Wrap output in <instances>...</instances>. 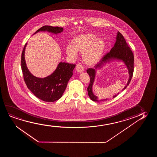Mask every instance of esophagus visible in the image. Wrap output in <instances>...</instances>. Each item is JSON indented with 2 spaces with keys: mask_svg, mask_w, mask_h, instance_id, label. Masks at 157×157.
Segmentation results:
<instances>
[{
  "mask_svg": "<svg viewBox=\"0 0 157 157\" xmlns=\"http://www.w3.org/2000/svg\"><path fill=\"white\" fill-rule=\"evenodd\" d=\"M75 69L78 73H82L84 71V67L81 64H78L75 67Z\"/></svg>",
  "mask_w": 157,
  "mask_h": 157,
  "instance_id": "obj_1",
  "label": "esophagus"
}]
</instances>
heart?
I'll return each instance as SVG.
<instances>
[{
    "mask_svg": "<svg viewBox=\"0 0 157 157\" xmlns=\"http://www.w3.org/2000/svg\"><path fill=\"white\" fill-rule=\"evenodd\" d=\"M72 45L67 46L65 51L68 56L75 57L77 52L82 54L84 62L87 64H94L98 62L103 55L105 43L101 39H97L93 34L87 33L75 37Z\"/></svg>",
    "mask_w": 157,
    "mask_h": 157,
    "instance_id": "1",
    "label": "heart"
}]
</instances>
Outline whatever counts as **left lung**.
<instances>
[{"label": "left lung", "instance_id": "obj_1", "mask_svg": "<svg viewBox=\"0 0 157 157\" xmlns=\"http://www.w3.org/2000/svg\"><path fill=\"white\" fill-rule=\"evenodd\" d=\"M112 59H117L123 60L127 65L129 73V79L127 84V86H128L133 76L134 70V56L133 52L130 48L129 47L124 37L119 32L117 34L116 42L115 43L114 47L112 48V49L110 50L109 52L105 54L101 58L100 62L95 65V68L97 69L100 67V66L103 65V64L105 63L109 62V60ZM87 72L90 78V82L87 88L88 96L93 101H100V100H99L98 97L95 96L92 92V86L94 80L95 70L94 69L89 68L87 70ZM117 95H114L113 98H115ZM103 100H107V99L102 100V101Z\"/></svg>", "mask_w": 157, "mask_h": 157}]
</instances>
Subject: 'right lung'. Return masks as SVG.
Wrapping results in <instances>:
<instances>
[{"label":"right lung","mask_w":157,"mask_h":157,"mask_svg":"<svg viewBox=\"0 0 157 157\" xmlns=\"http://www.w3.org/2000/svg\"><path fill=\"white\" fill-rule=\"evenodd\" d=\"M46 30L54 34H58L63 32V28L60 27L44 26L34 34L40 31ZM26 45L27 43L22 52L21 64L24 79L27 87L37 98L42 101L52 102L58 100L62 96L69 79L73 75V70L75 64L60 62L51 75L44 78L36 77L30 73L26 66L25 60Z\"/></svg>","instance_id":"right-lung-1"}]
</instances>
